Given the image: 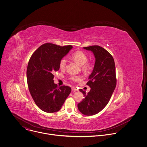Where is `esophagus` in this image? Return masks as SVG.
<instances>
[{
    "instance_id": "1",
    "label": "esophagus",
    "mask_w": 147,
    "mask_h": 147,
    "mask_svg": "<svg viewBox=\"0 0 147 147\" xmlns=\"http://www.w3.org/2000/svg\"><path fill=\"white\" fill-rule=\"evenodd\" d=\"M71 90H72V91H77L78 90L76 88H74V87H71Z\"/></svg>"
}]
</instances>
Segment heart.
I'll return each instance as SVG.
<instances>
[{
	"label": "heart",
	"mask_w": 147,
	"mask_h": 147,
	"mask_svg": "<svg viewBox=\"0 0 147 147\" xmlns=\"http://www.w3.org/2000/svg\"><path fill=\"white\" fill-rule=\"evenodd\" d=\"M72 59L77 63L79 65H81L82 70L86 71L90 67V64L87 61L88 57L86 53L82 51H76L73 53L71 56ZM66 65V60L65 58L61 59L59 63V67L61 69H65ZM69 80L71 81L77 82L80 81L82 80V77L80 76H71L69 77Z\"/></svg>",
	"instance_id": "obj_1"
}]
</instances>
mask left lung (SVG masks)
<instances>
[{"mask_svg": "<svg viewBox=\"0 0 147 147\" xmlns=\"http://www.w3.org/2000/svg\"><path fill=\"white\" fill-rule=\"evenodd\" d=\"M83 49L93 52L95 63L87 83L91 90L87 94L80 90L84 98L78 104V108L82 114L92 115L105 108L114 92L117 82L115 66L113 56L104 48L92 46Z\"/></svg>", "mask_w": 147, "mask_h": 147, "instance_id": "1", "label": "left lung"}]
</instances>
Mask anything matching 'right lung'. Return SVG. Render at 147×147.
I'll list each match as a JSON object with an SVG mask.
<instances>
[{"label":"right lung","instance_id":"obj_1","mask_svg":"<svg viewBox=\"0 0 147 147\" xmlns=\"http://www.w3.org/2000/svg\"><path fill=\"white\" fill-rule=\"evenodd\" d=\"M71 45L60 46L52 43L40 46L28 63L26 77L28 88L36 105L43 111L54 113L61 108L71 89L67 86L57 87L54 73L59 70V63Z\"/></svg>","mask_w":147,"mask_h":147}]
</instances>
